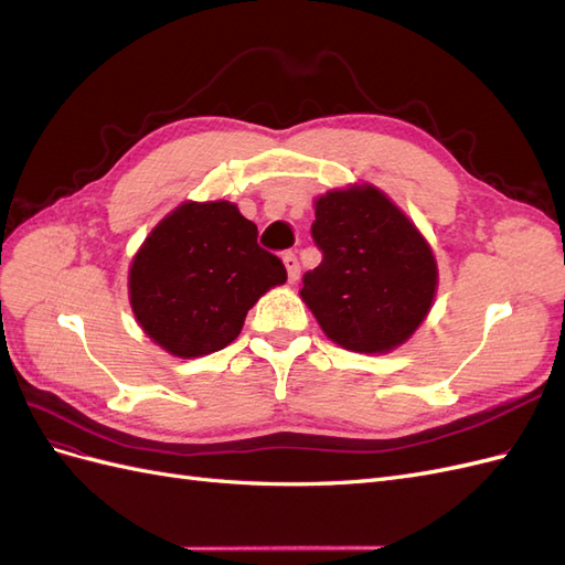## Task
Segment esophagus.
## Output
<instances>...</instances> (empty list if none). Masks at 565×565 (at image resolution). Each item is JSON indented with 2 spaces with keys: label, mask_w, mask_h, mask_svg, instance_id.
Wrapping results in <instances>:
<instances>
[{
  "label": "esophagus",
  "mask_w": 565,
  "mask_h": 565,
  "mask_svg": "<svg viewBox=\"0 0 565 565\" xmlns=\"http://www.w3.org/2000/svg\"><path fill=\"white\" fill-rule=\"evenodd\" d=\"M282 264L287 268V276H289V282H295L299 278V259L295 252H285L282 254Z\"/></svg>",
  "instance_id": "esophagus-1"
}]
</instances>
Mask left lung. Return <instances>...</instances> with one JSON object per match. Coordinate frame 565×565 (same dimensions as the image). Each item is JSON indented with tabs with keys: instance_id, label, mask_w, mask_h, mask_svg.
<instances>
[{
	"instance_id": "1",
	"label": "left lung",
	"mask_w": 565,
	"mask_h": 565,
	"mask_svg": "<svg viewBox=\"0 0 565 565\" xmlns=\"http://www.w3.org/2000/svg\"><path fill=\"white\" fill-rule=\"evenodd\" d=\"M311 237L322 262L301 299L339 347L384 353L413 334L436 295V262L419 231L377 188L318 198Z\"/></svg>"
}]
</instances>
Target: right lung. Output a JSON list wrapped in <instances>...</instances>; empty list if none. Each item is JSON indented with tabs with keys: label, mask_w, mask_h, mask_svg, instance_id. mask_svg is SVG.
<instances>
[{
	"label": "right lung",
	"mask_w": 565,
	"mask_h": 565,
	"mask_svg": "<svg viewBox=\"0 0 565 565\" xmlns=\"http://www.w3.org/2000/svg\"><path fill=\"white\" fill-rule=\"evenodd\" d=\"M235 204L185 202L148 235L129 270V299L143 332L164 351L195 358L241 334L247 311L287 270L256 243Z\"/></svg>",
	"instance_id": "1"
}]
</instances>
